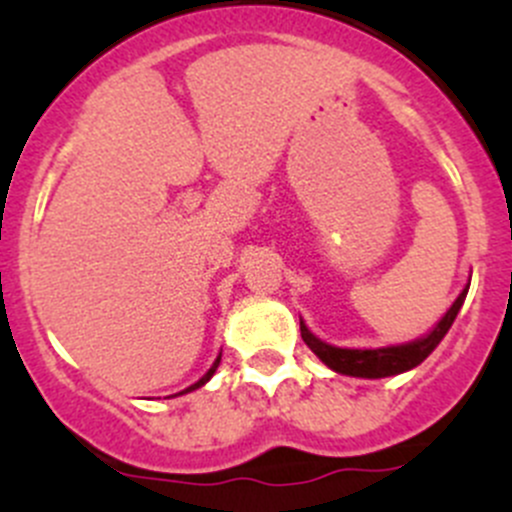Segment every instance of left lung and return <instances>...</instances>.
<instances>
[{"instance_id":"left-lung-1","label":"left lung","mask_w":512,"mask_h":512,"mask_svg":"<svg viewBox=\"0 0 512 512\" xmlns=\"http://www.w3.org/2000/svg\"><path fill=\"white\" fill-rule=\"evenodd\" d=\"M468 287L458 294V299L453 302V307L448 309L446 317L436 324L428 337L418 339V342L401 344V347H386V349H339L332 347V344H324L322 339L314 337L302 322H299V329H302V339L307 342V347L312 349L329 369L339 371V374L349 376H361V379H384V376L401 374V371H409L414 366L421 364L433 349L438 347L446 332L451 329L453 319H456L458 309L463 307V299H466Z\"/></svg>"}]
</instances>
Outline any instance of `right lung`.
Wrapping results in <instances>:
<instances>
[{"label": "right lung", "instance_id": "obj_1", "mask_svg": "<svg viewBox=\"0 0 512 512\" xmlns=\"http://www.w3.org/2000/svg\"><path fill=\"white\" fill-rule=\"evenodd\" d=\"M218 364H220V356H218V359H215V364H213V366H210V369H208V374H205V376H203V379H200V381H195V384H193V386H188V389H185V391H193V389H198V386H203V384H205V381H208V379H210V376H213V374H215V369H218Z\"/></svg>", "mask_w": 512, "mask_h": 512}]
</instances>
